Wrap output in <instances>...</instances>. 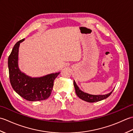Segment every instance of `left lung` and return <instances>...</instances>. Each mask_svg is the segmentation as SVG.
Here are the masks:
<instances>
[{"label":"left lung","mask_w":133,"mask_h":133,"mask_svg":"<svg viewBox=\"0 0 133 133\" xmlns=\"http://www.w3.org/2000/svg\"><path fill=\"white\" fill-rule=\"evenodd\" d=\"M74 86L75 89V92L78 97L80 99H82L84 101L88 102H98L102 100H103L104 99L109 97L114 90H112V91L105 95H91L88 94V93L84 92L83 91H82L81 90H80V89L79 88V87L77 86V83H75L74 80Z\"/></svg>","instance_id":"8db88e82"}]
</instances>
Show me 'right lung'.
<instances>
[{
    "label": "right lung",
    "instance_id": "obj_1",
    "mask_svg": "<svg viewBox=\"0 0 133 133\" xmlns=\"http://www.w3.org/2000/svg\"><path fill=\"white\" fill-rule=\"evenodd\" d=\"M22 39L15 44L8 59L10 81L17 94L29 101L46 99L51 93L54 81L60 72L52 73L43 77L32 78L22 72L18 66V52Z\"/></svg>",
    "mask_w": 133,
    "mask_h": 133
}]
</instances>
